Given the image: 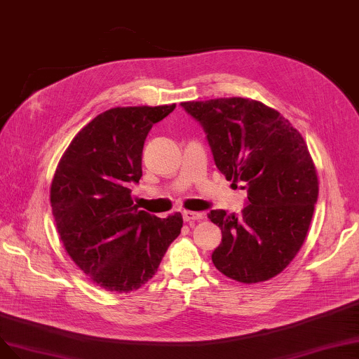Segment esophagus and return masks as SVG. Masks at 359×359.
I'll list each match as a JSON object with an SVG mask.
<instances>
[{"label": "esophagus", "instance_id": "esophagus-1", "mask_svg": "<svg viewBox=\"0 0 359 359\" xmlns=\"http://www.w3.org/2000/svg\"><path fill=\"white\" fill-rule=\"evenodd\" d=\"M182 216L184 222H195L203 219V213H198V211H183Z\"/></svg>", "mask_w": 359, "mask_h": 359}]
</instances>
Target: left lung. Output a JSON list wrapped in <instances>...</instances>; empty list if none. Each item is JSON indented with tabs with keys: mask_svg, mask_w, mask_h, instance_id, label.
I'll use <instances>...</instances> for the list:
<instances>
[{
	"mask_svg": "<svg viewBox=\"0 0 359 359\" xmlns=\"http://www.w3.org/2000/svg\"><path fill=\"white\" fill-rule=\"evenodd\" d=\"M180 106L204 128L219 171L247 189L241 215L208 213L222 229L211 260L235 281L271 280L296 257L313 216L318 177L306 143L288 119L257 100L223 97Z\"/></svg>",
	"mask_w": 359,
	"mask_h": 359,
	"instance_id": "left-lung-1",
	"label": "left lung"
}]
</instances>
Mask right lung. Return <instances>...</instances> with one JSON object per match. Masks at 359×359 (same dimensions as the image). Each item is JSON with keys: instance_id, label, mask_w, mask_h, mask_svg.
Segmentation results:
<instances>
[{"instance_id": "obj_1", "label": "right lung", "mask_w": 359, "mask_h": 359, "mask_svg": "<svg viewBox=\"0 0 359 359\" xmlns=\"http://www.w3.org/2000/svg\"><path fill=\"white\" fill-rule=\"evenodd\" d=\"M175 108L104 111L74 137L55 172L50 201L65 250L108 291L128 293L148 283L183 226L180 213L159 219L131 200L146 136Z\"/></svg>"}]
</instances>
